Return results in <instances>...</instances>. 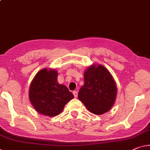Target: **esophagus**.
I'll use <instances>...</instances> for the list:
<instances>
[{"instance_id": "34e87169", "label": "esophagus", "mask_w": 150, "mask_h": 150, "mask_svg": "<svg viewBox=\"0 0 150 150\" xmlns=\"http://www.w3.org/2000/svg\"><path fill=\"white\" fill-rule=\"evenodd\" d=\"M73 95H74V97H77V96H78V93H77V91H74L73 92Z\"/></svg>"}]
</instances>
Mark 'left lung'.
<instances>
[{
	"label": "left lung",
	"instance_id": "1",
	"mask_svg": "<svg viewBox=\"0 0 150 150\" xmlns=\"http://www.w3.org/2000/svg\"><path fill=\"white\" fill-rule=\"evenodd\" d=\"M116 95L115 82L105 67L92 65L87 69L78 98L88 110L96 115L107 112L113 105Z\"/></svg>",
	"mask_w": 150,
	"mask_h": 150
}]
</instances>
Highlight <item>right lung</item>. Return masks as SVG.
Listing matches in <instances>:
<instances>
[{
  "label": "right lung",
  "instance_id": "obj_1",
  "mask_svg": "<svg viewBox=\"0 0 150 150\" xmlns=\"http://www.w3.org/2000/svg\"><path fill=\"white\" fill-rule=\"evenodd\" d=\"M57 72L43 69L37 73L30 84L29 99L39 113L53 117L60 113L74 96L67 87L59 84Z\"/></svg>",
  "mask_w": 150,
  "mask_h": 150
}]
</instances>
